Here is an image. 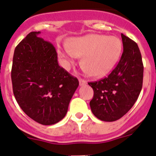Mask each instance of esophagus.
Here are the masks:
<instances>
[{
  "label": "esophagus",
  "instance_id": "esophagus-1",
  "mask_svg": "<svg viewBox=\"0 0 156 156\" xmlns=\"http://www.w3.org/2000/svg\"><path fill=\"white\" fill-rule=\"evenodd\" d=\"M85 84H86V81H85V80L81 79V78H80V79H79V85L81 86V85H85Z\"/></svg>",
  "mask_w": 156,
  "mask_h": 156
}]
</instances>
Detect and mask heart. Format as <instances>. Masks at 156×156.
<instances>
[{
	"mask_svg": "<svg viewBox=\"0 0 156 156\" xmlns=\"http://www.w3.org/2000/svg\"><path fill=\"white\" fill-rule=\"evenodd\" d=\"M67 51L57 50L58 57L67 69L74 64L73 57L81 59V67L89 76L101 78L106 75L118 62L122 43L116 36L88 34L68 39Z\"/></svg>",
	"mask_w": 156,
	"mask_h": 156,
	"instance_id": "b5f03b06",
	"label": "heart"
}]
</instances>
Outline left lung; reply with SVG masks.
<instances>
[{
    "mask_svg": "<svg viewBox=\"0 0 156 156\" xmlns=\"http://www.w3.org/2000/svg\"><path fill=\"white\" fill-rule=\"evenodd\" d=\"M121 38L123 51L118 64L108 77L88 83L94 91L91 110L102 121L121 118L134 106L142 88L144 67L138 46L123 34Z\"/></svg>",
    "mask_w": 156,
    "mask_h": 156,
    "instance_id": "1",
    "label": "left lung"
}]
</instances>
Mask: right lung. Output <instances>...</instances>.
Instances as JSON below:
<instances>
[{
  "label": "right lung",
  "mask_w": 156,
  "mask_h": 156,
  "mask_svg": "<svg viewBox=\"0 0 156 156\" xmlns=\"http://www.w3.org/2000/svg\"><path fill=\"white\" fill-rule=\"evenodd\" d=\"M32 32L14 52L12 81L15 99L37 123L52 125L65 116L79 82L57 62L55 48Z\"/></svg>",
  "instance_id": "1"
}]
</instances>
